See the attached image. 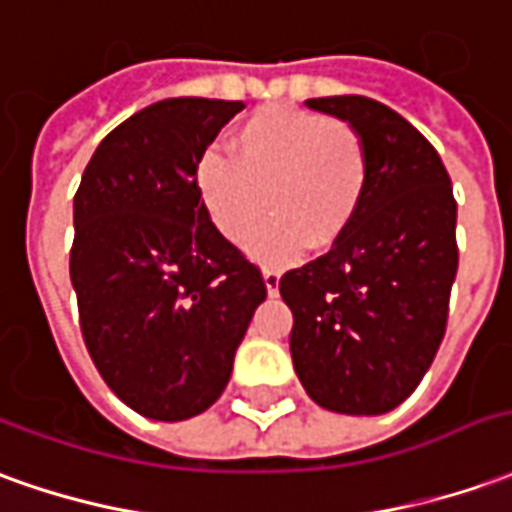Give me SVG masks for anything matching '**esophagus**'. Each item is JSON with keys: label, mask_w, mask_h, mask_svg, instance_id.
<instances>
[{"label": "esophagus", "mask_w": 512, "mask_h": 512, "mask_svg": "<svg viewBox=\"0 0 512 512\" xmlns=\"http://www.w3.org/2000/svg\"><path fill=\"white\" fill-rule=\"evenodd\" d=\"M278 281H281V273H278L276 267H264V284H267V292H270V295H276L278 292Z\"/></svg>", "instance_id": "esophagus-1"}]
</instances>
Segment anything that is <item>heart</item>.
<instances>
[{
    "mask_svg": "<svg viewBox=\"0 0 512 512\" xmlns=\"http://www.w3.org/2000/svg\"><path fill=\"white\" fill-rule=\"evenodd\" d=\"M368 147L343 119L292 105L248 116L231 136V158L206 153L195 167L197 197L228 242H250L262 262L331 250L357 217L368 189Z\"/></svg>",
    "mask_w": 512,
    "mask_h": 512,
    "instance_id": "1",
    "label": "heart"
}]
</instances>
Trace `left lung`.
<instances>
[{
    "mask_svg": "<svg viewBox=\"0 0 512 512\" xmlns=\"http://www.w3.org/2000/svg\"><path fill=\"white\" fill-rule=\"evenodd\" d=\"M306 105L359 130L370 172L343 239L278 281L295 317L292 365L320 407L382 415L421 384L443 343L457 200L438 150L393 108L357 94Z\"/></svg>",
    "mask_w": 512,
    "mask_h": 512,
    "instance_id": "obj_1",
    "label": "left lung"
}]
</instances>
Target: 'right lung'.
<instances>
[{
    "label": "right lung",
    "mask_w": 512,
    "mask_h": 512,
    "mask_svg": "<svg viewBox=\"0 0 512 512\" xmlns=\"http://www.w3.org/2000/svg\"><path fill=\"white\" fill-rule=\"evenodd\" d=\"M242 100L175 97L116 125L74 195L80 331L105 384L144 418L209 410L256 306L259 264L214 228L195 167Z\"/></svg>",
    "instance_id": "1"
}]
</instances>
